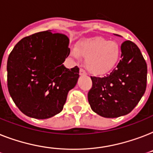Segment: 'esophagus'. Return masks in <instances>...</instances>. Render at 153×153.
Returning a JSON list of instances; mask_svg holds the SVG:
<instances>
[{"label":"esophagus","instance_id":"1","mask_svg":"<svg viewBox=\"0 0 153 153\" xmlns=\"http://www.w3.org/2000/svg\"><path fill=\"white\" fill-rule=\"evenodd\" d=\"M79 74H80V75H87V73H86V71H85L84 70L80 69V70H79Z\"/></svg>","mask_w":153,"mask_h":153}]
</instances>
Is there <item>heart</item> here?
I'll return each mask as SVG.
<instances>
[{"instance_id":"obj_1","label":"heart","mask_w":153,"mask_h":153,"mask_svg":"<svg viewBox=\"0 0 153 153\" xmlns=\"http://www.w3.org/2000/svg\"><path fill=\"white\" fill-rule=\"evenodd\" d=\"M71 53L77 59L85 58V66L91 74L103 75L117 65L121 57V49L115 42L95 37L79 41Z\"/></svg>"}]
</instances>
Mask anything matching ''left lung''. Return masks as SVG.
<instances>
[{
	"label": "left lung",
	"instance_id": "left-lung-1",
	"mask_svg": "<svg viewBox=\"0 0 153 153\" xmlns=\"http://www.w3.org/2000/svg\"><path fill=\"white\" fill-rule=\"evenodd\" d=\"M121 52V60L110 74L102 78L91 77L88 102L93 111L105 118L131 112L146 90L147 64L138 46L125 41Z\"/></svg>",
	"mask_w": 153,
	"mask_h": 153
}]
</instances>
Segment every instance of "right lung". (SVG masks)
<instances>
[{
  "instance_id": "add662e5",
  "label": "right lung",
  "mask_w": 153,
  "mask_h": 153,
  "mask_svg": "<svg viewBox=\"0 0 153 153\" xmlns=\"http://www.w3.org/2000/svg\"><path fill=\"white\" fill-rule=\"evenodd\" d=\"M69 54L68 38L52 30L16 44L8 58L7 82L9 95L22 113L44 120L62 111L79 77L78 66L70 70L62 64Z\"/></svg>"
}]
</instances>
